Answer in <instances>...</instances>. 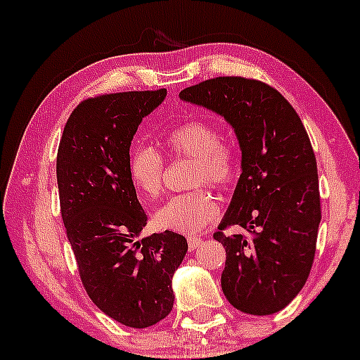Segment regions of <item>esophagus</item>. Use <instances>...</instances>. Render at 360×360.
<instances>
[{"label":"esophagus","mask_w":360,"mask_h":360,"mask_svg":"<svg viewBox=\"0 0 360 360\" xmlns=\"http://www.w3.org/2000/svg\"><path fill=\"white\" fill-rule=\"evenodd\" d=\"M187 244H189L191 250H194L202 244V238H197V236H191V238H187Z\"/></svg>","instance_id":"1"}]
</instances>
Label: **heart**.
Here are the masks:
<instances>
[{"mask_svg":"<svg viewBox=\"0 0 360 360\" xmlns=\"http://www.w3.org/2000/svg\"><path fill=\"white\" fill-rule=\"evenodd\" d=\"M219 132L212 122L187 121L171 129L166 143L174 155L195 160L192 184L229 186L234 179L238 163L234 150L219 141ZM129 174L132 184L148 198L160 195L163 189L165 158L158 150L139 146L129 157ZM218 214V203L210 192L198 189L189 194L171 197L155 212L158 228L181 234H195L205 229Z\"/></svg>","mask_w":360,"mask_h":360,"instance_id":"1","label":"heart"}]
</instances>
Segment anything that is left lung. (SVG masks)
<instances>
[{
	"label": "left lung",
	"instance_id": "1",
	"mask_svg": "<svg viewBox=\"0 0 360 360\" xmlns=\"http://www.w3.org/2000/svg\"><path fill=\"white\" fill-rule=\"evenodd\" d=\"M179 98L224 117L243 153L231 203L213 234L226 249L224 296L244 314L280 312L307 281L321 219L317 162L302 121L278 90L254 79H210ZM234 224L250 236H224Z\"/></svg>",
	"mask_w": 360,
	"mask_h": 360
}]
</instances>
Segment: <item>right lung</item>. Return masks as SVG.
Wrapping results in <instances>:
<instances>
[{
    "instance_id": "1",
    "label": "right lung",
    "mask_w": 360,
    "mask_h": 360,
    "mask_svg": "<svg viewBox=\"0 0 360 360\" xmlns=\"http://www.w3.org/2000/svg\"><path fill=\"white\" fill-rule=\"evenodd\" d=\"M165 96L162 89L85 100L69 116L58 148L61 217L80 280L101 312L131 328L171 312V280L187 252L178 233L139 238L147 214L129 174L137 127Z\"/></svg>"
}]
</instances>
